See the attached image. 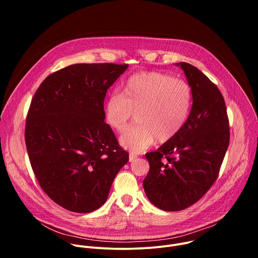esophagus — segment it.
<instances>
[{
  "mask_svg": "<svg viewBox=\"0 0 258 258\" xmlns=\"http://www.w3.org/2000/svg\"><path fill=\"white\" fill-rule=\"evenodd\" d=\"M138 158V155L136 153H130V161H135Z\"/></svg>",
  "mask_w": 258,
  "mask_h": 258,
  "instance_id": "esophagus-1",
  "label": "esophagus"
}]
</instances>
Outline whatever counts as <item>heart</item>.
Segmentation results:
<instances>
[{
  "label": "heart",
  "mask_w": 258,
  "mask_h": 258,
  "mask_svg": "<svg viewBox=\"0 0 258 258\" xmlns=\"http://www.w3.org/2000/svg\"><path fill=\"white\" fill-rule=\"evenodd\" d=\"M193 104L190 84L161 72H141L128 78L120 94H112L104 106L107 124L123 132L136 113L137 123L120 138L124 148L141 152L157 139L164 143L187 122Z\"/></svg>",
  "instance_id": "obj_1"
}]
</instances>
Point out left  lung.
<instances>
[{"label":"left lung","instance_id":"8db88e82","mask_svg":"<svg viewBox=\"0 0 258 258\" xmlns=\"http://www.w3.org/2000/svg\"><path fill=\"white\" fill-rule=\"evenodd\" d=\"M176 65L192 88L191 112L175 137L146 154L150 169L143 180L150 202L165 211L186 209L206 194L230 143L226 103L216 85L189 63Z\"/></svg>","mask_w":258,"mask_h":258}]
</instances>
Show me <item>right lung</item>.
I'll return each instance as SVG.
<instances>
[{"instance_id": "1", "label": "right lung", "mask_w": 258, "mask_h": 258, "mask_svg": "<svg viewBox=\"0 0 258 258\" xmlns=\"http://www.w3.org/2000/svg\"><path fill=\"white\" fill-rule=\"evenodd\" d=\"M128 64H73L47 77L26 116L25 145L43 191L79 213L100 208L128 161L105 121L108 89Z\"/></svg>"}]
</instances>
